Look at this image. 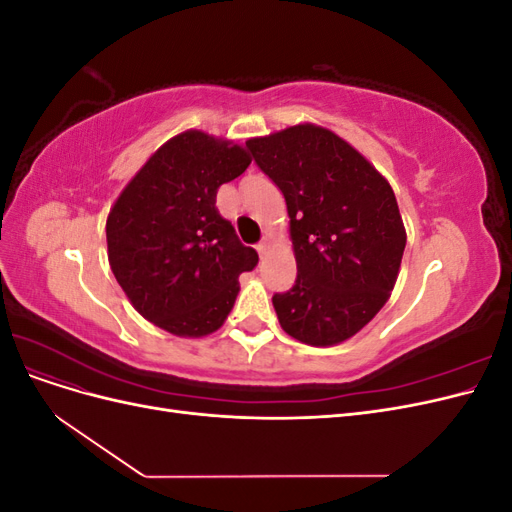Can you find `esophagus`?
Instances as JSON below:
<instances>
[{
    "label": "esophagus",
    "instance_id": "34e87169",
    "mask_svg": "<svg viewBox=\"0 0 512 512\" xmlns=\"http://www.w3.org/2000/svg\"><path fill=\"white\" fill-rule=\"evenodd\" d=\"M256 250H258L260 256H265L267 250H269V239H262V241L256 245Z\"/></svg>",
    "mask_w": 512,
    "mask_h": 512
}]
</instances>
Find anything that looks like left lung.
<instances>
[{"label":"left lung","mask_w":512,"mask_h":512,"mask_svg":"<svg viewBox=\"0 0 512 512\" xmlns=\"http://www.w3.org/2000/svg\"><path fill=\"white\" fill-rule=\"evenodd\" d=\"M282 190L297 280L273 294L282 329L309 346L359 333L389 301L406 247L393 188L335 132L299 123L245 143Z\"/></svg>","instance_id":"left-lung-1"}]
</instances>
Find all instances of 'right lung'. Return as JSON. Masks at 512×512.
Segmentation results:
<instances>
[{"label":"right lung","mask_w":512,"mask_h":512,"mask_svg":"<svg viewBox=\"0 0 512 512\" xmlns=\"http://www.w3.org/2000/svg\"><path fill=\"white\" fill-rule=\"evenodd\" d=\"M252 158L241 145L188 130L166 141L123 188L106 220L108 262L143 318L179 337L218 331L258 265L215 196Z\"/></svg>","instance_id":"add662e5"}]
</instances>
